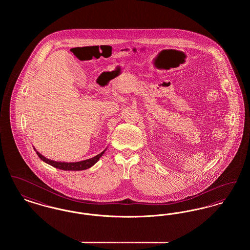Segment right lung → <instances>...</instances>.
I'll use <instances>...</instances> for the list:
<instances>
[{
	"label": "right lung",
	"instance_id": "1",
	"mask_svg": "<svg viewBox=\"0 0 250 250\" xmlns=\"http://www.w3.org/2000/svg\"><path fill=\"white\" fill-rule=\"evenodd\" d=\"M105 151H106V150H105ZM105 151H103V152L100 153L99 155H95L93 158L86 159V160L80 161V162H74V163L57 162V161H53V160H50V159L46 158L45 156L40 155L38 152H36V154H37V155H38L43 161H45L46 163H48V164L51 165L52 167H54L60 168V169H62V170H83V169H87V168L91 167L93 165H95V163L99 160V158L105 153Z\"/></svg>",
	"mask_w": 250,
	"mask_h": 250
}]
</instances>
